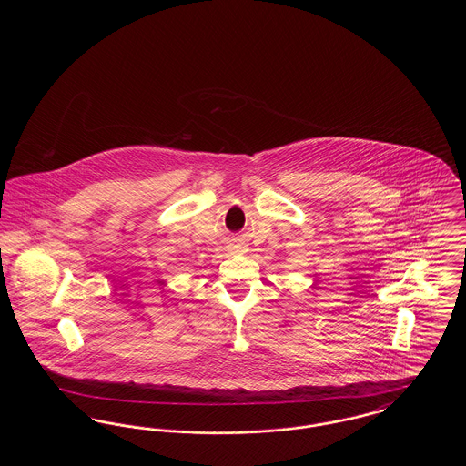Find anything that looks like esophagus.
I'll use <instances>...</instances> for the list:
<instances>
[{"instance_id":"esophagus-1","label":"esophagus","mask_w":466,"mask_h":466,"mask_svg":"<svg viewBox=\"0 0 466 466\" xmlns=\"http://www.w3.org/2000/svg\"><path fill=\"white\" fill-rule=\"evenodd\" d=\"M236 249H238V251H239V249H244V248H241V246H236Z\"/></svg>"}]
</instances>
